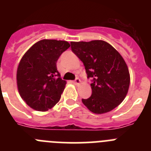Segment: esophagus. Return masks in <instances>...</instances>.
Returning <instances> with one entry per match:
<instances>
[{
	"instance_id": "1",
	"label": "esophagus",
	"mask_w": 151,
	"mask_h": 151,
	"mask_svg": "<svg viewBox=\"0 0 151 151\" xmlns=\"http://www.w3.org/2000/svg\"><path fill=\"white\" fill-rule=\"evenodd\" d=\"M73 83H74L75 85H79V84L81 83V80H80L78 78H76V79H75L74 82H73Z\"/></svg>"
}]
</instances>
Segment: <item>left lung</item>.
Here are the masks:
<instances>
[{
    "label": "left lung",
    "mask_w": 151,
    "mask_h": 151,
    "mask_svg": "<svg viewBox=\"0 0 151 151\" xmlns=\"http://www.w3.org/2000/svg\"><path fill=\"white\" fill-rule=\"evenodd\" d=\"M73 52L82 61L92 94L82 101L92 113L111 111L125 99L130 84L129 69L120 54L101 40L71 42Z\"/></svg>",
    "instance_id": "8db88e82"
}]
</instances>
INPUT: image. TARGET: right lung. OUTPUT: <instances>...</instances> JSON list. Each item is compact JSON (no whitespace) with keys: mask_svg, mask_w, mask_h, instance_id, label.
<instances>
[{"mask_svg":"<svg viewBox=\"0 0 151 151\" xmlns=\"http://www.w3.org/2000/svg\"><path fill=\"white\" fill-rule=\"evenodd\" d=\"M69 47L66 41L43 39L22 57L17 68V88L31 108L47 111L60 101L66 82L57 71V61Z\"/></svg>","mask_w":151,"mask_h":151,"instance_id":"1","label":"right lung"}]
</instances>
